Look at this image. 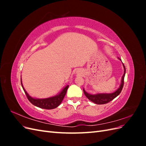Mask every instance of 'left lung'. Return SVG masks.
Masks as SVG:
<instances>
[{
    "label": "left lung",
    "mask_w": 146,
    "mask_h": 146,
    "mask_svg": "<svg viewBox=\"0 0 146 146\" xmlns=\"http://www.w3.org/2000/svg\"><path fill=\"white\" fill-rule=\"evenodd\" d=\"M118 59H119L121 61V59H120L119 58H118ZM122 64L123 66V69H124V73H123V76L122 77L121 85L119 86V88L115 92H113V93H109V94L101 93V94H90L89 93H88V92H86L85 90L83 89V92L86 98L90 100L92 102H94L96 104H99V105L107 104L110 102V101L113 100L114 98H116V97L121 93V92L123 86V82H124L123 80H124V77H125V68L123 63H122Z\"/></svg>",
    "instance_id": "left-lung-1"
}]
</instances>
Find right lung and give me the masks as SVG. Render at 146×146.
<instances>
[{
  "mask_svg": "<svg viewBox=\"0 0 146 146\" xmlns=\"http://www.w3.org/2000/svg\"><path fill=\"white\" fill-rule=\"evenodd\" d=\"M21 82L22 87L23 88V90L25 93V95L27 96L28 100L30 102L35 106H36V107L43 108V109H47V110L54 109L56 108L57 107H58V106L60 105V104L61 103V102L63 101L64 96L66 95V92H67L68 88L69 87V85L65 86L58 94H57L56 96H55L54 97H51V98H48L46 99H35L30 96L27 92V91H25L24 88L23 87V83H22L21 78Z\"/></svg>",
  "mask_w": 146,
  "mask_h": 146,
  "instance_id": "1",
  "label": "right lung"
}]
</instances>
